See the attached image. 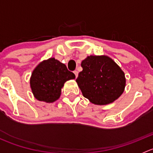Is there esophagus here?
<instances>
[{
	"mask_svg": "<svg viewBox=\"0 0 153 153\" xmlns=\"http://www.w3.org/2000/svg\"><path fill=\"white\" fill-rule=\"evenodd\" d=\"M74 74H75V77L77 78V77H78V72L77 70H75V71H74Z\"/></svg>",
	"mask_w": 153,
	"mask_h": 153,
	"instance_id": "obj_1",
	"label": "esophagus"
}]
</instances>
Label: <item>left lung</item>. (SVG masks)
<instances>
[{
	"label": "left lung",
	"instance_id": "left-lung-1",
	"mask_svg": "<svg viewBox=\"0 0 153 153\" xmlns=\"http://www.w3.org/2000/svg\"><path fill=\"white\" fill-rule=\"evenodd\" d=\"M81 67L76 82L84 97L92 104H111L122 95L126 86L124 72L112 58L90 55L82 61Z\"/></svg>",
	"mask_w": 153,
	"mask_h": 153
}]
</instances>
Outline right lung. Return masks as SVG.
Masks as SVG:
<instances>
[{"label": "right lung", "instance_id": "obj_1", "mask_svg": "<svg viewBox=\"0 0 153 153\" xmlns=\"http://www.w3.org/2000/svg\"><path fill=\"white\" fill-rule=\"evenodd\" d=\"M75 78V74L68 70L65 64L50 58L40 63L34 69L30 86L37 100L52 103L60 98L64 83Z\"/></svg>", "mask_w": 153, "mask_h": 153}]
</instances>
